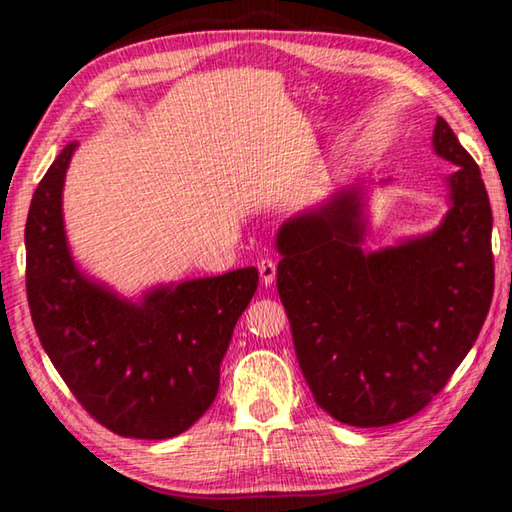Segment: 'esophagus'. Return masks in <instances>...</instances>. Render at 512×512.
<instances>
[{
  "instance_id": "esophagus-1",
  "label": "esophagus",
  "mask_w": 512,
  "mask_h": 512,
  "mask_svg": "<svg viewBox=\"0 0 512 512\" xmlns=\"http://www.w3.org/2000/svg\"><path fill=\"white\" fill-rule=\"evenodd\" d=\"M257 268H259V277H262V284H266V287H271V284L275 282V273H277V266H275L273 259L271 257L259 259Z\"/></svg>"
}]
</instances>
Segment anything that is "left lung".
I'll list each match as a JSON object with an SVG mask.
<instances>
[{
    "mask_svg": "<svg viewBox=\"0 0 512 512\" xmlns=\"http://www.w3.org/2000/svg\"><path fill=\"white\" fill-rule=\"evenodd\" d=\"M433 149L456 171L452 210L429 237L363 253L359 189L277 235V293L320 409L350 427L420 413L479 336L495 291L492 210L479 164L443 117Z\"/></svg>",
    "mask_w": 512,
    "mask_h": 512,
    "instance_id": "8db88e82",
    "label": "left lung"
}]
</instances>
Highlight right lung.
<instances>
[{
    "instance_id": "add662e5",
    "label": "right lung",
    "mask_w": 512,
    "mask_h": 512,
    "mask_svg": "<svg viewBox=\"0 0 512 512\" xmlns=\"http://www.w3.org/2000/svg\"><path fill=\"white\" fill-rule=\"evenodd\" d=\"M69 142L31 198L27 298L42 348L94 420L124 438L164 440L187 431L219 393L232 329L257 291V268L155 289L140 305L76 271L60 194Z\"/></svg>"
}]
</instances>
